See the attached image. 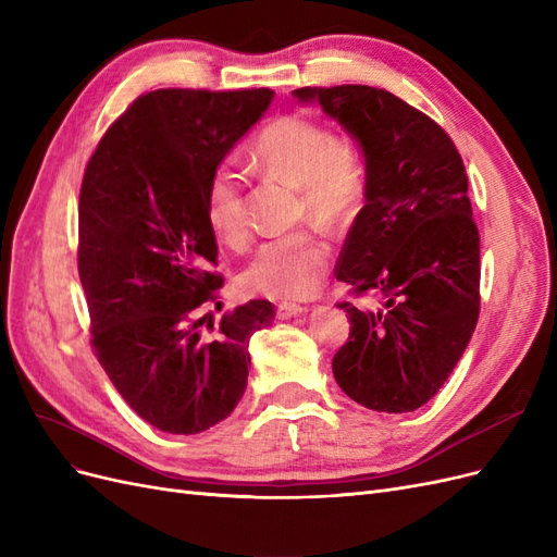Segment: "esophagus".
Here are the masks:
<instances>
[{"label": "esophagus", "instance_id": "obj_1", "mask_svg": "<svg viewBox=\"0 0 557 557\" xmlns=\"http://www.w3.org/2000/svg\"><path fill=\"white\" fill-rule=\"evenodd\" d=\"M304 311H306V306H301V304L283 301V304H278L276 315H278V320H290V318H297V315H301Z\"/></svg>", "mask_w": 557, "mask_h": 557}]
</instances>
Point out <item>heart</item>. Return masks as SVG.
I'll list each match as a JSON object with an SVG mask.
<instances>
[{
    "label": "heart",
    "mask_w": 557,
    "mask_h": 557,
    "mask_svg": "<svg viewBox=\"0 0 557 557\" xmlns=\"http://www.w3.org/2000/svg\"><path fill=\"white\" fill-rule=\"evenodd\" d=\"M253 161L267 172L293 180L301 207L320 219L350 214L363 194L359 149L348 138L301 114L267 126L253 147ZM207 223L216 239L237 246L248 235L244 175L233 163H221L207 184ZM330 244L318 230L301 227L260 244L242 272L246 290L274 299H304L318 293L327 272Z\"/></svg>",
    "instance_id": "heart-1"
}]
</instances>
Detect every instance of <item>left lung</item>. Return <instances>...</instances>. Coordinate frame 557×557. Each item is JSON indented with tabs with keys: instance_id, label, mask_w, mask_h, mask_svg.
<instances>
[{
	"instance_id": "left-lung-1",
	"label": "left lung",
	"mask_w": 557,
	"mask_h": 557,
	"mask_svg": "<svg viewBox=\"0 0 557 557\" xmlns=\"http://www.w3.org/2000/svg\"><path fill=\"white\" fill-rule=\"evenodd\" d=\"M293 96L320 106L361 149L363 207L336 278L387 297L377 311L338 304L350 336L334 355V377L363 408L412 412L445 385L479 318V233L461 154L392 91L341 85Z\"/></svg>"
}]
</instances>
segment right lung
Wrapping results in <instances>:
<instances>
[{
  "mask_svg": "<svg viewBox=\"0 0 557 557\" xmlns=\"http://www.w3.org/2000/svg\"><path fill=\"white\" fill-rule=\"evenodd\" d=\"M272 89H157L131 103L96 147L81 188L78 272L91 345L138 417L163 433L216 426L244 396L248 341L274 306L251 299L209 332L223 285L207 184L262 120Z\"/></svg>",
  "mask_w": 557,
  "mask_h": 557,
  "instance_id": "1",
  "label": "right lung"
}]
</instances>
